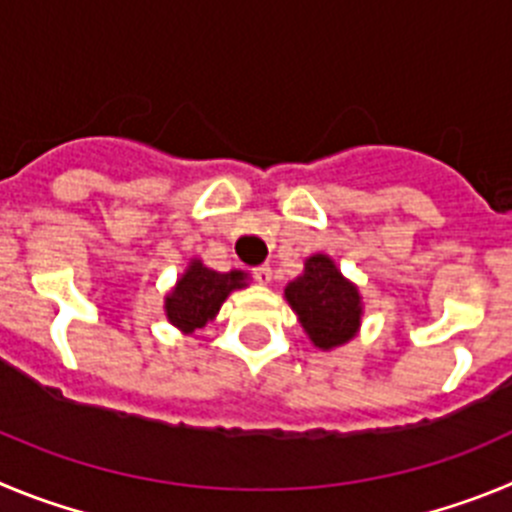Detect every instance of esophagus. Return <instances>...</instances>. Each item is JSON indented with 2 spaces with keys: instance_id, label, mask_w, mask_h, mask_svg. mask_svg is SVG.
Masks as SVG:
<instances>
[{
  "instance_id": "34e87169",
  "label": "esophagus",
  "mask_w": 512,
  "mask_h": 512,
  "mask_svg": "<svg viewBox=\"0 0 512 512\" xmlns=\"http://www.w3.org/2000/svg\"><path fill=\"white\" fill-rule=\"evenodd\" d=\"M255 280H257V283H260V285L270 283V280H273V267H270V265L255 267Z\"/></svg>"
}]
</instances>
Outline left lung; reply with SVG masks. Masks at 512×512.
<instances>
[{
    "mask_svg": "<svg viewBox=\"0 0 512 512\" xmlns=\"http://www.w3.org/2000/svg\"><path fill=\"white\" fill-rule=\"evenodd\" d=\"M285 301L321 352L344 347L359 334L365 313L359 288L324 252L306 257L303 273L285 285Z\"/></svg>",
    "mask_w": 512,
    "mask_h": 512,
    "instance_id": "1",
    "label": "left lung"
}]
</instances>
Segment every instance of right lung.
Returning a JSON list of instances; mask_svg holds the SVG:
<instances>
[{
    "label": "right lung",
    "instance_id": "add662e5",
    "mask_svg": "<svg viewBox=\"0 0 512 512\" xmlns=\"http://www.w3.org/2000/svg\"><path fill=\"white\" fill-rule=\"evenodd\" d=\"M247 280L250 275L245 270L219 273L214 267H206L201 257H191L176 285L165 293V319L183 334H191L214 321L222 303L234 290L247 288Z\"/></svg>",
    "mask_w": 512,
    "mask_h": 512
}]
</instances>
